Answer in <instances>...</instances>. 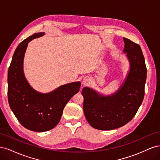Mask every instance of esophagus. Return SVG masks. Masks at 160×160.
Here are the masks:
<instances>
[{
  "label": "esophagus",
  "instance_id": "34e87169",
  "mask_svg": "<svg viewBox=\"0 0 160 160\" xmlns=\"http://www.w3.org/2000/svg\"><path fill=\"white\" fill-rule=\"evenodd\" d=\"M90 83H91V79L89 77H85V78L83 79V81H82V84L85 86L88 85Z\"/></svg>",
  "mask_w": 160,
  "mask_h": 160
}]
</instances>
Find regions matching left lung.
I'll list each match as a JSON object with an SVG mask.
<instances>
[{
  "label": "left lung",
  "instance_id": "1",
  "mask_svg": "<svg viewBox=\"0 0 160 160\" xmlns=\"http://www.w3.org/2000/svg\"><path fill=\"white\" fill-rule=\"evenodd\" d=\"M123 53H126L129 71L125 81L114 93L103 95L85 87L83 111L91 127L111 130L122 127L133 119L144 98L147 69L141 47L123 38Z\"/></svg>",
  "mask_w": 160,
  "mask_h": 160
}]
</instances>
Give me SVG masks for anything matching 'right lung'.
<instances>
[{
  "instance_id": "right-lung-1",
  "label": "right lung",
  "mask_w": 160,
  "mask_h": 160,
  "mask_svg": "<svg viewBox=\"0 0 160 160\" xmlns=\"http://www.w3.org/2000/svg\"><path fill=\"white\" fill-rule=\"evenodd\" d=\"M45 35L35 33L21 42L14 52L8 71V101L13 113L25 128L33 132L49 131L59 123L64 108L81 87V82L61 85L47 93L34 89L23 71L28 43Z\"/></svg>"
}]
</instances>
